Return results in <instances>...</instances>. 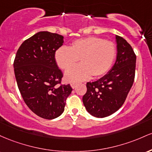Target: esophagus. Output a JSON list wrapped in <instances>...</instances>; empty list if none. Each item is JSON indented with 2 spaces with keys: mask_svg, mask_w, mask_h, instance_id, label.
I'll return each mask as SVG.
<instances>
[{
  "mask_svg": "<svg viewBox=\"0 0 152 152\" xmlns=\"http://www.w3.org/2000/svg\"><path fill=\"white\" fill-rule=\"evenodd\" d=\"M70 85H71L72 88H73V89H74V88H75L77 85V83H71Z\"/></svg>",
  "mask_w": 152,
  "mask_h": 152,
  "instance_id": "esophagus-1",
  "label": "esophagus"
}]
</instances>
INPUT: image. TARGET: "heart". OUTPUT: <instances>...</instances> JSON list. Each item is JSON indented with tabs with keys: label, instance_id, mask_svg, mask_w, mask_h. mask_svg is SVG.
Returning <instances> with one entry per match:
<instances>
[{
	"label": "heart",
	"instance_id": "1",
	"mask_svg": "<svg viewBox=\"0 0 152 152\" xmlns=\"http://www.w3.org/2000/svg\"><path fill=\"white\" fill-rule=\"evenodd\" d=\"M115 47L110 41L90 37L75 41L71 47H59L55 52V59L61 69H67L80 59L81 64L65 72L64 79L76 83L100 77L108 72L115 59Z\"/></svg>",
	"mask_w": 152,
	"mask_h": 152
}]
</instances>
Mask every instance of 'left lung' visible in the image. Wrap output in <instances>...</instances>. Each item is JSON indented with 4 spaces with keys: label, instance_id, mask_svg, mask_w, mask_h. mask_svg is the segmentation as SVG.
<instances>
[{
    "label": "left lung",
    "instance_id": "obj_1",
    "mask_svg": "<svg viewBox=\"0 0 152 152\" xmlns=\"http://www.w3.org/2000/svg\"><path fill=\"white\" fill-rule=\"evenodd\" d=\"M115 62L106 75L87 83L83 102L87 111L96 118H104L117 111L125 102L134 81L136 54L126 41L115 36Z\"/></svg>",
    "mask_w": 152,
    "mask_h": 152
}]
</instances>
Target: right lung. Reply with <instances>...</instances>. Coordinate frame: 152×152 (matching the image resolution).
Here are the masks:
<instances>
[{
	"label": "right lung",
	"instance_id": "1",
	"mask_svg": "<svg viewBox=\"0 0 152 152\" xmlns=\"http://www.w3.org/2000/svg\"><path fill=\"white\" fill-rule=\"evenodd\" d=\"M64 37L40 31L24 41L13 62L18 88L31 111L45 119L56 118L64 112L71 86L61 85L62 72L57 67L55 52Z\"/></svg>",
	"mask_w": 152,
	"mask_h": 152
}]
</instances>
